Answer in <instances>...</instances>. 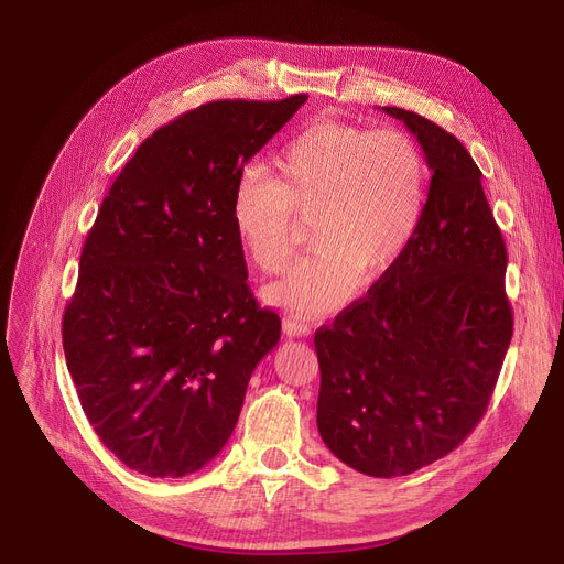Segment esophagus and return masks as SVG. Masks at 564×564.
Wrapping results in <instances>:
<instances>
[{"label": "esophagus", "mask_w": 564, "mask_h": 564, "mask_svg": "<svg viewBox=\"0 0 564 564\" xmlns=\"http://www.w3.org/2000/svg\"><path fill=\"white\" fill-rule=\"evenodd\" d=\"M282 329H284L286 336L299 338V336H308L311 334V324L305 322V319H301V317H284Z\"/></svg>", "instance_id": "34e87169"}]
</instances>
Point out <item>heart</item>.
I'll return each instance as SVG.
<instances>
[{"label": "heart", "mask_w": 564, "mask_h": 564, "mask_svg": "<svg viewBox=\"0 0 564 564\" xmlns=\"http://www.w3.org/2000/svg\"><path fill=\"white\" fill-rule=\"evenodd\" d=\"M275 169L249 166L237 176V242L265 275L292 263L301 224H313L315 251L265 286L268 303L305 317L332 313L360 280L386 278L412 247L431 181L414 135L322 119L284 145Z\"/></svg>", "instance_id": "b5f03b06"}]
</instances>
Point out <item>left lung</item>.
Wrapping results in <instances>:
<instances>
[{
  "label": "left lung",
  "instance_id": "1",
  "mask_svg": "<svg viewBox=\"0 0 564 564\" xmlns=\"http://www.w3.org/2000/svg\"><path fill=\"white\" fill-rule=\"evenodd\" d=\"M433 172L402 261L315 334L317 431L371 477L409 475L447 456L487 412L513 313L506 245L482 172L456 135L402 108Z\"/></svg>",
  "mask_w": 564,
  "mask_h": 564
}]
</instances>
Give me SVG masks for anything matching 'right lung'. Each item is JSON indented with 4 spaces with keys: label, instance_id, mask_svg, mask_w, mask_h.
Listing matches in <instances>:
<instances>
[{
    "label": "right lung",
    "instance_id": "1",
    "mask_svg": "<svg viewBox=\"0 0 564 564\" xmlns=\"http://www.w3.org/2000/svg\"><path fill=\"white\" fill-rule=\"evenodd\" d=\"M305 100H214L181 115L141 143L100 204L63 350L84 414L131 470L207 466L278 346L282 322L249 292L230 197Z\"/></svg>",
    "mask_w": 564,
    "mask_h": 564
}]
</instances>
